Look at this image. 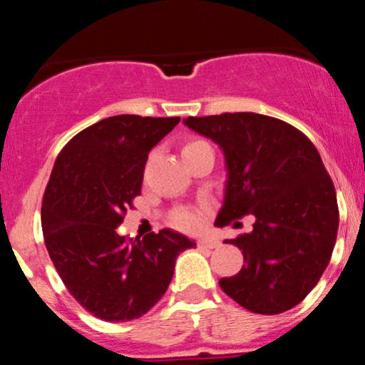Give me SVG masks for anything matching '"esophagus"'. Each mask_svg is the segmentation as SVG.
Returning <instances> with one entry per match:
<instances>
[{
  "label": "esophagus",
  "mask_w": 365,
  "mask_h": 365,
  "mask_svg": "<svg viewBox=\"0 0 365 365\" xmlns=\"http://www.w3.org/2000/svg\"><path fill=\"white\" fill-rule=\"evenodd\" d=\"M197 244H199V247H202V249H216V247H220V242L212 237L199 238V242H197Z\"/></svg>",
  "instance_id": "obj_1"
}]
</instances>
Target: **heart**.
Masks as SVG:
<instances>
[{"mask_svg": "<svg viewBox=\"0 0 365 365\" xmlns=\"http://www.w3.org/2000/svg\"><path fill=\"white\" fill-rule=\"evenodd\" d=\"M202 144H206V142H204V140H190V142H187L185 145H183V150L194 149V148H197V145H202ZM173 223L182 230H195V228H199L200 223H202V217H200L199 212L192 211V209H183V211L177 212Z\"/></svg>", "mask_w": 365, "mask_h": 365, "instance_id": "b5f03b06", "label": "heart"}]
</instances>
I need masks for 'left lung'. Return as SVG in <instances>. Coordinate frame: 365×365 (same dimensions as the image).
Listing matches in <instances>:
<instances>
[{
    "instance_id": "left-lung-1",
    "label": "left lung",
    "mask_w": 365,
    "mask_h": 365,
    "mask_svg": "<svg viewBox=\"0 0 365 365\" xmlns=\"http://www.w3.org/2000/svg\"><path fill=\"white\" fill-rule=\"evenodd\" d=\"M183 123L225 154V200L216 226L245 215L254 230L225 244L244 254L220 287L255 314H279L316 287L338 233L336 192L314 144L300 130L257 113L188 116Z\"/></svg>"
}]
</instances>
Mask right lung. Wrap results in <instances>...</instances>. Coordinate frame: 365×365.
Listing matches in <instances>:
<instances>
[{
	"mask_svg": "<svg viewBox=\"0 0 365 365\" xmlns=\"http://www.w3.org/2000/svg\"><path fill=\"white\" fill-rule=\"evenodd\" d=\"M178 121L110 116L77 133L54 163L41 209L46 249L73 299L103 321L144 316L165 295L178 254L195 247L168 228L142 240L116 230L140 195L149 150Z\"/></svg>",
	"mask_w": 365,
	"mask_h": 365,
	"instance_id": "add662e5",
	"label": "right lung"
}]
</instances>
